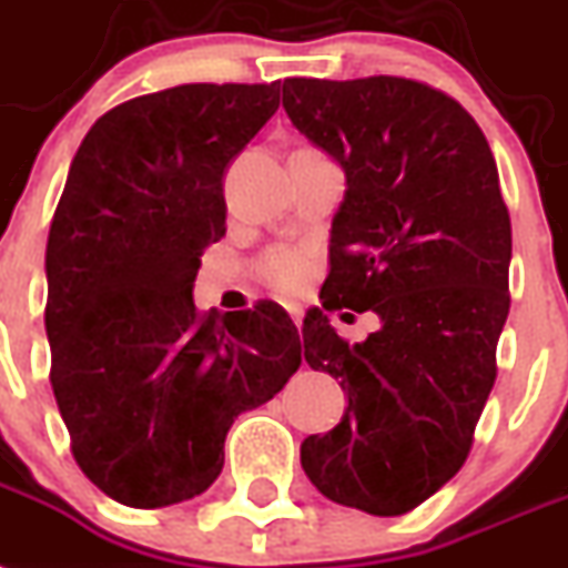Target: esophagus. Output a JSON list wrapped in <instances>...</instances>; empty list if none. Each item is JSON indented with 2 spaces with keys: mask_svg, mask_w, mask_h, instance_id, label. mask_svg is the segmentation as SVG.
<instances>
[{
  "mask_svg": "<svg viewBox=\"0 0 568 568\" xmlns=\"http://www.w3.org/2000/svg\"><path fill=\"white\" fill-rule=\"evenodd\" d=\"M284 307H287L290 318H293L295 325H302V307H298V304H284Z\"/></svg>",
  "mask_w": 568,
  "mask_h": 568,
  "instance_id": "1",
  "label": "esophagus"
}]
</instances>
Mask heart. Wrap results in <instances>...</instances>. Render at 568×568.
<instances>
[{
  "instance_id": "1",
  "label": "heart",
  "mask_w": 568,
  "mask_h": 568,
  "mask_svg": "<svg viewBox=\"0 0 568 568\" xmlns=\"http://www.w3.org/2000/svg\"><path fill=\"white\" fill-rule=\"evenodd\" d=\"M313 266H316V257L307 246H275L261 257L257 273L270 287L281 293H295L311 281Z\"/></svg>"
}]
</instances>
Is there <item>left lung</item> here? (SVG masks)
<instances>
[{
  "label": "left lung",
  "instance_id": "obj_1",
  "mask_svg": "<svg viewBox=\"0 0 568 568\" xmlns=\"http://www.w3.org/2000/svg\"><path fill=\"white\" fill-rule=\"evenodd\" d=\"M298 133L345 171L325 311H374L365 342L304 318V359L348 409L302 444L307 479L339 505L400 517L467 462L508 318L510 217L485 133L458 101L406 78H287Z\"/></svg>",
  "mask_w": 568,
  "mask_h": 568
}]
</instances>
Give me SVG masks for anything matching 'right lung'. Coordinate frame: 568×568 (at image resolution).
<instances>
[{
    "label": "right lung",
    "mask_w": 568,
    "mask_h": 568,
    "mask_svg": "<svg viewBox=\"0 0 568 568\" xmlns=\"http://www.w3.org/2000/svg\"><path fill=\"white\" fill-rule=\"evenodd\" d=\"M278 110L275 83H182L112 106L69 168L45 246L51 388L87 479L130 508L203 494L229 426L302 365L278 304L196 313L226 234L223 173Z\"/></svg>",
    "instance_id": "add662e5"
}]
</instances>
